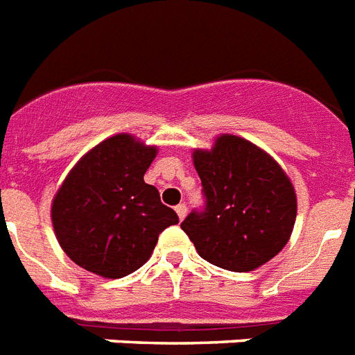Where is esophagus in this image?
<instances>
[{
  "label": "esophagus",
  "mask_w": 355,
  "mask_h": 355,
  "mask_svg": "<svg viewBox=\"0 0 355 355\" xmlns=\"http://www.w3.org/2000/svg\"><path fill=\"white\" fill-rule=\"evenodd\" d=\"M175 214H178V218H180L181 221H183L184 216H187V205H184V203L178 205V207H175Z\"/></svg>",
  "instance_id": "34e87169"
}]
</instances>
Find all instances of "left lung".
Masks as SVG:
<instances>
[{
	"mask_svg": "<svg viewBox=\"0 0 355 355\" xmlns=\"http://www.w3.org/2000/svg\"><path fill=\"white\" fill-rule=\"evenodd\" d=\"M203 210L181 223L205 261L250 272L277 256L290 239L297 199L276 159L243 137L223 134L212 150H194Z\"/></svg>",
	"mask_w": 355,
	"mask_h": 355,
	"instance_id": "8db88e82",
	"label": "left lung"
}]
</instances>
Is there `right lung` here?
<instances>
[{
    "label": "right lung",
    "mask_w": 355,
    "mask_h": 355,
    "mask_svg": "<svg viewBox=\"0 0 355 355\" xmlns=\"http://www.w3.org/2000/svg\"><path fill=\"white\" fill-rule=\"evenodd\" d=\"M157 154L130 134H116L87 152L52 201L61 248L85 270L119 279L148 261L159 234L180 223L143 175Z\"/></svg>",
    "instance_id": "add662e5"
}]
</instances>
